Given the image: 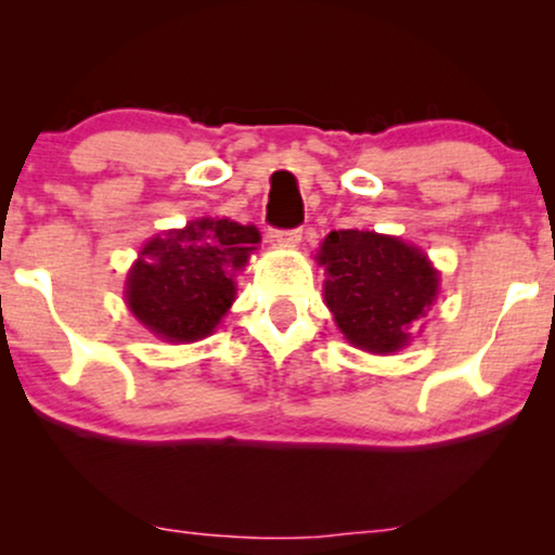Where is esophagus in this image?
I'll return each instance as SVG.
<instances>
[{
  "label": "esophagus",
  "mask_w": 555,
  "mask_h": 555,
  "mask_svg": "<svg viewBox=\"0 0 555 555\" xmlns=\"http://www.w3.org/2000/svg\"><path fill=\"white\" fill-rule=\"evenodd\" d=\"M273 240H276L279 245L292 247V245H297L299 240H302V229H279V232L273 234Z\"/></svg>",
  "instance_id": "34e87169"
}]
</instances>
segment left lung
I'll list each match as a JSON object with an SVG mask.
<instances>
[{"instance_id":"left-lung-1","label":"left lung","mask_w":555,"mask_h":555,"mask_svg":"<svg viewBox=\"0 0 555 555\" xmlns=\"http://www.w3.org/2000/svg\"><path fill=\"white\" fill-rule=\"evenodd\" d=\"M323 297L352 347L373 354L399 352L410 328L438 295V271L415 245L388 234L339 229L323 240Z\"/></svg>"}]
</instances>
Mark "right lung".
<instances>
[{"label":"right lung","instance_id":"1","mask_svg":"<svg viewBox=\"0 0 555 555\" xmlns=\"http://www.w3.org/2000/svg\"><path fill=\"white\" fill-rule=\"evenodd\" d=\"M260 232L232 219H195L145 242L127 273L125 299L151 334L184 344L214 334L232 308L234 273L245 269Z\"/></svg>","mask_w":555,"mask_h":555}]
</instances>
